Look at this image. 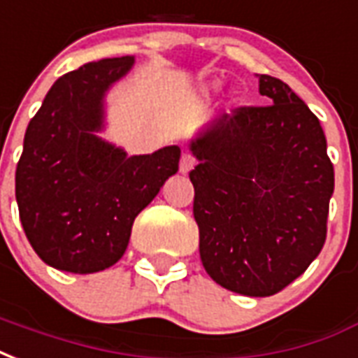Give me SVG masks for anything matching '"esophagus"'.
<instances>
[{
  "label": "esophagus",
  "instance_id": "esophagus-1",
  "mask_svg": "<svg viewBox=\"0 0 358 358\" xmlns=\"http://www.w3.org/2000/svg\"><path fill=\"white\" fill-rule=\"evenodd\" d=\"M193 165H195V161L189 153H182V159H180V172L182 174H187V172L192 171Z\"/></svg>",
  "mask_w": 358,
  "mask_h": 358
}]
</instances>
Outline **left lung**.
<instances>
[{
  "label": "left lung",
  "instance_id": "obj_1",
  "mask_svg": "<svg viewBox=\"0 0 358 358\" xmlns=\"http://www.w3.org/2000/svg\"><path fill=\"white\" fill-rule=\"evenodd\" d=\"M269 106L222 115L189 142L206 273L243 296H273L319 256L334 166L319 119L296 92L260 76Z\"/></svg>",
  "mask_w": 358,
  "mask_h": 358
}]
</instances>
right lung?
Here are the masks:
<instances>
[{"label":"right lung","instance_id":"obj_1","mask_svg":"<svg viewBox=\"0 0 358 358\" xmlns=\"http://www.w3.org/2000/svg\"><path fill=\"white\" fill-rule=\"evenodd\" d=\"M134 57L89 62L58 78L24 134L15 192L24 233L47 266L96 273L125 254L134 218L176 174L178 145L127 155L98 136L104 96Z\"/></svg>","mask_w":358,"mask_h":358}]
</instances>
